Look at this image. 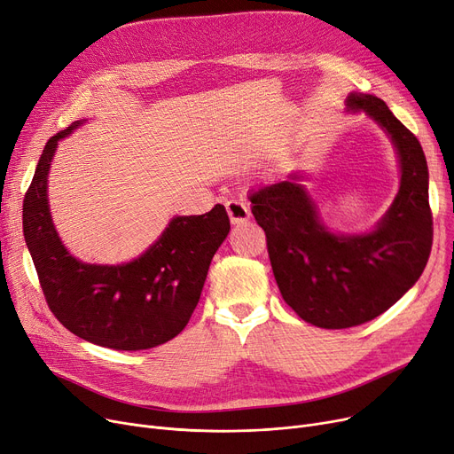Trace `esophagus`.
Instances as JSON below:
<instances>
[{
	"label": "esophagus",
	"instance_id": "1",
	"mask_svg": "<svg viewBox=\"0 0 454 454\" xmlns=\"http://www.w3.org/2000/svg\"><path fill=\"white\" fill-rule=\"evenodd\" d=\"M226 211H228L231 224H243L250 219V209H248V204L245 200H238V199L228 200L226 202Z\"/></svg>",
	"mask_w": 454,
	"mask_h": 454
}]
</instances>
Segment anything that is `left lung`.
<instances>
[{
  "label": "left lung",
  "mask_w": 454,
  "mask_h": 454,
  "mask_svg": "<svg viewBox=\"0 0 454 454\" xmlns=\"http://www.w3.org/2000/svg\"><path fill=\"white\" fill-rule=\"evenodd\" d=\"M347 111H364L397 150L401 187L369 233H332L297 174L250 192L267 235L276 284L287 306L319 328H350L389 309L419 280L432 247L428 167L423 148L377 96L352 92Z\"/></svg>",
  "instance_id": "8db88e82"
}]
</instances>
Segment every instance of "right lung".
Masks as SVG:
<instances>
[{
    "label": "right lung",
    "instance_id": "add662e5",
    "mask_svg": "<svg viewBox=\"0 0 454 454\" xmlns=\"http://www.w3.org/2000/svg\"><path fill=\"white\" fill-rule=\"evenodd\" d=\"M83 121L55 133L24 199V238L51 313L77 338L114 350L163 345L185 328L207 269L230 231L224 206L174 216L161 238L124 265L75 260L59 239L48 206V172L57 143Z\"/></svg>",
    "mask_w": 454,
    "mask_h": 454
}]
</instances>
